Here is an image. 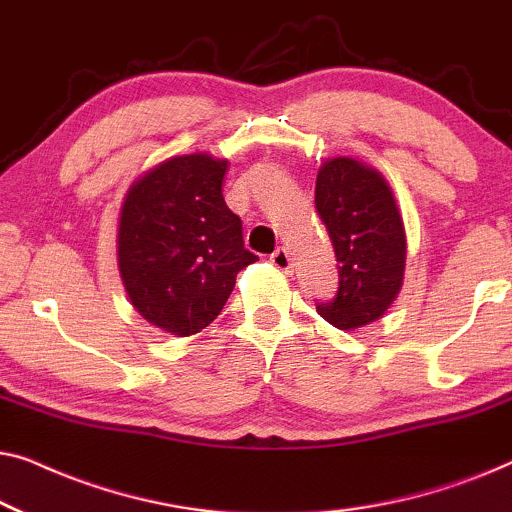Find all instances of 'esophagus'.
Wrapping results in <instances>:
<instances>
[{
    "label": "esophagus",
    "mask_w": 512,
    "mask_h": 512,
    "mask_svg": "<svg viewBox=\"0 0 512 512\" xmlns=\"http://www.w3.org/2000/svg\"><path fill=\"white\" fill-rule=\"evenodd\" d=\"M270 263L275 265L277 270H282V272H286V275H289L291 272V268H293V261H291V256H289V251H286L284 247H279L275 254L270 256Z\"/></svg>",
    "instance_id": "1"
}]
</instances>
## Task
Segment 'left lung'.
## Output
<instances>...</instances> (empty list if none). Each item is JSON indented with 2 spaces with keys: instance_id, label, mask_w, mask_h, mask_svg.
Wrapping results in <instances>:
<instances>
[{
  "instance_id": "8db88e82",
  "label": "left lung",
  "mask_w": 512,
  "mask_h": 512,
  "mask_svg": "<svg viewBox=\"0 0 512 512\" xmlns=\"http://www.w3.org/2000/svg\"><path fill=\"white\" fill-rule=\"evenodd\" d=\"M314 202L340 263L338 293L317 312L340 331H354L380 319L403 286L401 212L387 179L349 156L319 167Z\"/></svg>"
}]
</instances>
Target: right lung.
<instances>
[{"mask_svg":"<svg viewBox=\"0 0 512 512\" xmlns=\"http://www.w3.org/2000/svg\"><path fill=\"white\" fill-rule=\"evenodd\" d=\"M228 160L205 151L172 156L125 193L118 270L135 310L188 338L219 317L235 277L258 258L244 249L242 221L223 200Z\"/></svg>","mask_w":512,"mask_h":512,"instance_id":"obj_1","label":"right lung"}]
</instances>
